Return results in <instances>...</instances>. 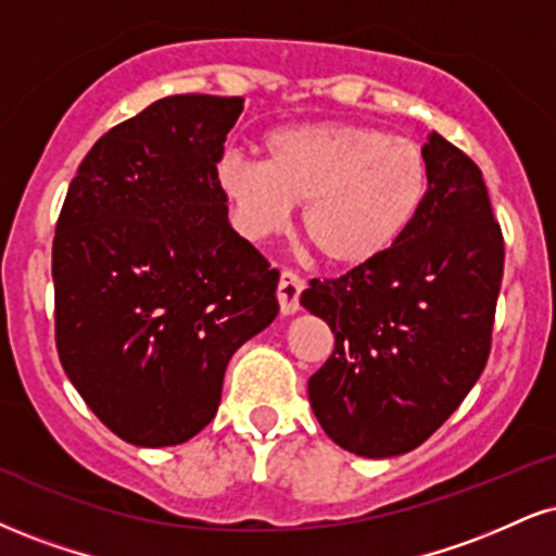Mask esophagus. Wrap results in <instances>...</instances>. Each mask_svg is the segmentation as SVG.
Here are the masks:
<instances>
[{
  "label": "esophagus",
  "instance_id": "34e87169",
  "mask_svg": "<svg viewBox=\"0 0 556 556\" xmlns=\"http://www.w3.org/2000/svg\"><path fill=\"white\" fill-rule=\"evenodd\" d=\"M300 295H303V279L298 277L295 271L285 269L279 274V285H277V300H279V311L285 316H292V313L300 311Z\"/></svg>",
  "mask_w": 556,
  "mask_h": 556
}]
</instances>
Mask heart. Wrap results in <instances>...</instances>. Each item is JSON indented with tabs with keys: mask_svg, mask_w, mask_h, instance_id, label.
<instances>
[{
	"mask_svg": "<svg viewBox=\"0 0 556 556\" xmlns=\"http://www.w3.org/2000/svg\"><path fill=\"white\" fill-rule=\"evenodd\" d=\"M261 163L227 155L214 168L245 238L282 232L303 204L307 243L331 266H365L399 243L430 197L425 150L352 122L279 126L258 142Z\"/></svg>",
	"mask_w": 556,
	"mask_h": 556,
	"instance_id": "b5f03b06",
	"label": "heart"
}]
</instances>
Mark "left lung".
Masks as SVG:
<instances>
[{
  "instance_id": "left-lung-1",
  "label": "left lung",
  "mask_w": 556,
  "mask_h": 556,
  "mask_svg": "<svg viewBox=\"0 0 556 556\" xmlns=\"http://www.w3.org/2000/svg\"><path fill=\"white\" fill-rule=\"evenodd\" d=\"M422 150L430 197L412 230L372 264L311 279L300 298L333 333L307 399L333 443L365 458L422 445L492 350L503 230L479 165L438 131Z\"/></svg>"
}]
</instances>
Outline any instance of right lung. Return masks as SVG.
I'll return each instance as SVG.
<instances>
[{
  "label": "right lung",
  "mask_w": 556,
  "mask_h": 556,
  "mask_svg": "<svg viewBox=\"0 0 556 556\" xmlns=\"http://www.w3.org/2000/svg\"><path fill=\"white\" fill-rule=\"evenodd\" d=\"M240 111L243 98L155 100L92 144L59 212V359L131 445L202 432L232 352L279 311V271L232 230L214 180Z\"/></svg>",
  "instance_id": "right-lung-1"
}]
</instances>
